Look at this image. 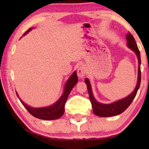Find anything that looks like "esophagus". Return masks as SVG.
<instances>
[{"label":"esophagus","instance_id":"34e87169","mask_svg":"<svg viewBox=\"0 0 149 149\" xmlns=\"http://www.w3.org/2000/svg\"><path fill=\"white\" fill-rule=\"evenodd\" d=\"M86 74V70H85V67L79 66L77 69V75H78L79 78H83Z\"/></svg>","mask_w":149,"mask_h":149}]
</instances>
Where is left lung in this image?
Segmentation results:
<instances>
[{
	"label": "left lung",
	"instance_id": "obj_1",
	"mask_svg": "<svg viewBox=\"0 0 149 149\" xmlns=\"http://www.w3.org/2000/svg\"><path fill=\"white\" fill-rule=\"evenodd\" d=\"M126 40H127V46L130 49H131L133 52H135L138 60L137 84H136L134 90L128 96L111 104H102L98 102L93 97L92 89H91V86L89 79L87 78L85 79V82L86 83L87 90H88L89 99H90L91 105H92L93 111L95 115L98 116V117H113V116L118 115L123 113L131 104L140 87V81H141V71H140L141 59H140V51L138 49L137 44H136L134 36L130 32L126 35Z\"/></svg>",
	"mask_w": 149,
	"mask_h": 149
}]
</instances>
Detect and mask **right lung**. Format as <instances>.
<instances>
[{
	"label": "right lung",
	"mask_w": 149,
	"mask_h": 149,
	"mask_svg": "<svg viewBox=\"0 0 149 149\" xmlns=\"http://www.w3.org/2000/svg\"><path fill=\"white\" fill-rule=\"evenodd\" d=\"M31 30L32 28H29L24 33V35L28 33ZM77 82H78V77H77V72L74 71L71 74V76L69 77L68 81H66L64 86V91L62 95H61V97L58 99V101L56 102L54 104L49 106V107L42 108L31 107L29 105L26 104L24 103L22 100L17 92H16V94H17V96L18 97V98H19L22 104L24 105V107L34 117L42 120H55L60 118L63 115V114H64V105L66 104L67 98H68L71 90L75 86Z\"/></svg>",
	"instance_id": "add662e5"
}]
</instances>
